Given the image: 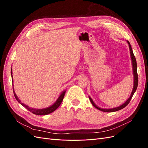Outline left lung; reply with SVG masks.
Instances as JSON below:
<instances>
[{"instance_id": "8db88e82", "label": "left lung", "mask_w": 148, "mask_h": 148, "mask_svg": "<svg viewBox=\"0 0 148 148\" xmlns=\"http://www.w3.org/2000/svg\"><path fill=\"white\" fill-rule=\"evenodd\" d=\"M128 44L129 46V49H130V57H131V60H132V69H133V89L132 93L130 95V96L128 98V99L125 101V103H123V104H122L121 106L117 107H114V108H112V109H102V108H100L98 106H96V104L94 102L93 100L91 99V97L90 96H89V99L90 100L91 104H92V106L96 107V109H97L98 110H101L102 112H115V111H118L119 110H121L122 109L124 108L125 107H126L128 103L130 101L132 97H133L134 93L135 92L137 87H138V74H137V64H136V59L135 57L133 54V52L132 51V48L131 47L130 43L128 41H126Z\"/></svg>"}]
</instances>
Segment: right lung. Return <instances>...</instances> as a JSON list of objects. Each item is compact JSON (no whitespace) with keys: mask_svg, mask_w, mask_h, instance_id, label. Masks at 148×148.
<instances>
[{"mask_svg":"<svg viewBox=\"0 0 148 148\" xmlns=\"http://www.w3.org/2000/svg\"><path fill=\"white\" fill-rule=\"evenodd\" d=\"M11 76H12V83H13V75H12V69H11ZM13 94H14V96L16 98V101L18 102L20 104H21L23 107H25L26 109H28L29 111H30L31 112H32L34 114L36 115H47L51 114L52 112H53V111L56 110L58 107L60 106V105L61 104V103L64 99V97L65 96V90L62 91L61 92V94L60 95V96H59V97L57 98V99L56 100V101L53 103L52 105H51V106H49L48 107H46V108L44 109H34V108H31V107H29V106H28L27 105L25 104L24 103H22L21 102V101L18 99V97H17L16 93L14 91V88H13Z\"/></svg>","mask_w":148,"mask_h":148,"instance_id":"1","label":"right lung"}]
</instances>
